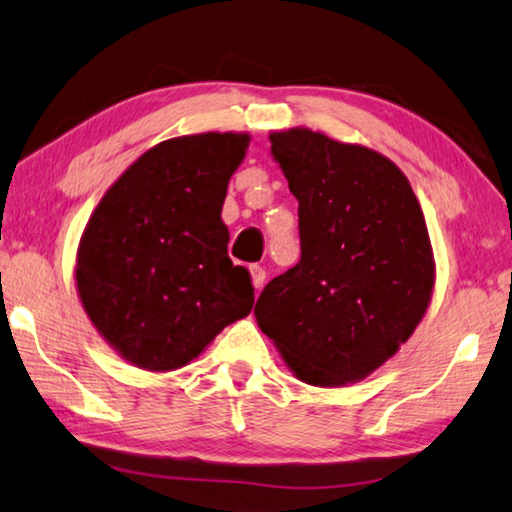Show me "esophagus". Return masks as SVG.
<instances>
[{
    "mask_svg": "<svg viewBox=\"0 0 512 512\" xmlns=\"http://www.w3.org/2000/svg\"><path fill=\"white\" fill-rule=\"evenodd\" d=\"M250 278H253L255 289H262L264 282H266V271L262 269V266L253 264V266H250Z\"/></svg>",
    "mask_w": 512,
    "mask_h": 512,
    "instance_id": "obj_1",
    "label": "esophagus"
}]
</instances>
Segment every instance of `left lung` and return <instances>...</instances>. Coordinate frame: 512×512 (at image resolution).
I'll use <instances>...</instances> for the list:
<instances>
[{"mask_svg":"<svg viewBox=\"0 0 512 512\" xmlns=\"http://www.w3.org/2000/svg\"><path fill=\"white\" fill-rule=\"evenodd\" d=\"M298 200L300 262L255 319L298 380L344 387L399 353L424 319L435 257L421 205L385 154L310 127L269 134Z\"/></svg>","mask_w":512,"mask_h":512,"instance_id":"left-lung-1","label":"left lung"}]
</instances>
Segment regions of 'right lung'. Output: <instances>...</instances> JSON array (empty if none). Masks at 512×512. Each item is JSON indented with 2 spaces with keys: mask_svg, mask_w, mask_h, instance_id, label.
I'll return each mask as SVG.
<instances>
[{
  "mask_svg": "<svg viewBox=\"0 0 512 512\" xmlns=\"http://www.w3.org/2000/svg\"><path fill=\"white\" fill-rule=\"evenodd\" d=\"M248 132L161 141L109 186L79 239L75 282L100 337L134 367L193 362L253 310L255 289L227 257L221 212Z\"/></svg>",
  "mask_w": 512,
  "mask_h": 512,
  "instance_id": "right-lung-1",
  "label": "right lung"
}]
</instances>
